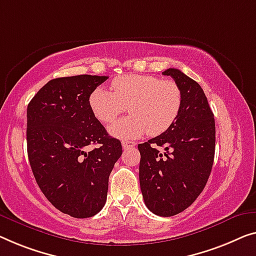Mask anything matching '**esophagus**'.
Returning <instances> with one entry per match:
<instances>
[{
	"label": "esophagus",
	"instance_id": "1",
	"mask_svg": "<svg viewBox=\"0 0 256 256\" xmlns=\"http://www.w3.org/2000/svg\"><path fill=\"white\" fill-rule=\"evenodd\" d=\"M136 144L134 142V141H128V140L122 141V146H123L124 150H128V148H134Z\"/></svg>",
	"mask_w": 256,
	"mask_h": 256
}]
</instances>
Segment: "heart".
<instances>
[{
	"mask_svg": "<svg viewBox=\"0 0 256 256\" xmlns=\"http://www.w3.org/2000/svg\"><path fill=\"white\" fill-rule=\"evenodd\" d=\"M92 112L101 123H112L128 106L130 117L109 128L122 139L139 138L148 132L158 136L174 123L182 104V94L172 80L150 74H124L112 80V90L98 87L90 95Z\"/></svg>",
	"mask_w": 256,
	"mask_h": 256,
	"instance_id": "obj_1",
	"label": "heart"
}]
</instances>
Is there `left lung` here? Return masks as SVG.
Returning a JSON list of instances; mask_svg holds the SVG:
<instances>
[{"label":"left lung","instance_id":"obj_1","mask_svg":"<svg viewBox=\"0 0 256 256\" xmlns=\"http://www.w3.org/2000/svg\"><path fill=\"white\" fill-rule=\"evenodd\" d=\"M172 77L182 94L174 123L155 138L139 144V180L144 204L155 215L170 217L193 204L207 184L215 155V120L204 90L178 68ZM165 150L161 153L158 147Z\"/></svg>","mask_w":256,"mask_h":256}]
</instances>
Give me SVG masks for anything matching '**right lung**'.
Returning <instances> with one entry per match:
<instances>
[{"instance_id":"obj_1","label":"right lung","mask_w":256,"mask_h":256,"mask_svg":"<svg viewBox=\"0 0 256 256\" xmlns=\"http://www.w3.org/2000/svg\"><path fill=\"white\" fill-rule=\"evenodd\" d=\"M106 76L80 74L48 82L28 106V154L48 201L76 218H87L106 201L109 176L122 155L90 106ZM97 147L86 152L87 146Z\"/></svg>"}]
</instances>
